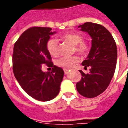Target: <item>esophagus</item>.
I'll list each match as a JSON object with an SVG mask.
<instances>
[{
	"mask_svg": "<svg viewBox=\"0 0 128 128\" xmlns=\"http://www.w3.org/2000/svg\"><path fill=\"white\" fill-rule=\"evenodd\" d=\"M64 73L66 74H68V72H69V70H68V69H64Z\"/></svg>",
	"mask_w": 128,
	"mask_h": 128,
	"instance_id": "34e87169",
	"label": "esophagus"
}]
</instances>
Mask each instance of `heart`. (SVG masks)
Instances as JSON below:
<instances>
[{
	"label": "heart",
	"mask_w": 128,
	"mask_h": 128,
	"mask_svg": "<svg viewBox=\"0 0 128 128\" xmlns=\"http://www.w3.org/2000/svg\"><path fill=\"white\" fill-rule=\"evenodd\" d=\"M63 39L71 42L76 46L75 51L82 56L87 54L89 51V46L86 42H83V38L81 35L76 33H68L62 36ZM48 51L52 56H58L59 54V43L58 41L54 38H51L47 42ZM78 58L77 56L62 57L56 61L57 66L65 69H71L72 67L78 63Z\"/></svg>",
	"instance_id": "heart-1"
}]
</instances>
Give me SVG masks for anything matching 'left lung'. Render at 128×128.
Segmentation results:
<instances>
[{"instance_id":"obj_1","label":"left lung","mask_w":128,"mask_h":128,"mask_svg":"<svg viewBox=\"0 0 128 128\" xmlns=\"http://www.w3.org/2000/svg\"><path fill=\"white\" fill-rule=\"evenodd\" d=\"M78 28L91 37L92 47L87 59L82 63L84 69L90 66V73L78 70L82 78L76 88L82 96L94 98L104 92L113 78L116 66V44L109 31L101 24L86 22Z\"/></svg>"}]
</instances>
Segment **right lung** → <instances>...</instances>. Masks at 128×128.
<instances>
[{"label": "right lung", "mask_w": 128, "mask_h": 128, "mask_svg": "<svg viewBox=\"0 0 128 128\" xmlns=\"http://www.w3.org/2000/svg\"><path fill=\"white\" fill-rule=\"evenodd\" d=\"M56 33L48 27H32L24 31L14 44L13 71L16 80L27 94L41 102L56 97L64 72L54 65L48 51L50 36ZM53 67L51 72H43L42 65Z\"/></svg>", "instance_id": "obj_1"}]
</instances>
